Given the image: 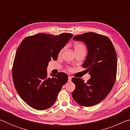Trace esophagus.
I'll return each mask as SVG.
<instances>
[{"label": "esophagus", "instance_id": "34e87169", "mask_svg": "<svg viewBox=\"0 0 130 130\" xmlns=\"http://www.w3.org/2000/svg\"><path fill=\"white\" fill-rule=\"evenodd\" d=\"M72 80V77L69 76L68 77V81H71Z\"/></svg>", "mask_w": 130, "mask_h": 130}]
</instances>
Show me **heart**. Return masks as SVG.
Listing matches in <instances>:
<instances>
[{"instance_id":"heart-1","label":"heart","mask_w":130,"mask_h":130,"mask_svg":"<svg viewBox=\"0 0 130 130\" xmlns=\"http://www.w3.org/2000/svg\"><path fill=\"white\" fill-rule=\"evenodd\" d=\"M74 51H75L76 53L77 52H81V51H84V52H86V47L84 45H83V43H81L80 42H75L74 44ZM63 49H62L60 51V53H62V52L63 51ZM67 69L68 70H70V68L69 67H67Z\"/></svg>"}]
</instances>
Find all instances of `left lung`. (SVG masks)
Returning <instances> with one entry per match:
<instances>
[{
	"instance_id": "obj_1",
	"label": "left lung",
	"mask_w": 130,
	"mask_h": 130,
	"mask_svg": "<svg viewBox=\"0 0 130 130\" xmlns=\"http://www.w3.org/2000/svg\"><path fill=\"white\" fill-rule=\"evenodd\" d=\"M73 39L87 46L88 55L83 68H87L91 77L87 83L72 78L76 85L72 96L78 104L91 107L104 100L113 87L117 73L115 49L108 37L95 32L78 35Z\"/></svg>"
}]
</instances>
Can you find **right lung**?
Masks as SVG:
<instances>
[{
    "label": "right lung",
    "mask_w": 130,
    "mask_h": 130,
    "mask_svg": "<svg viewBox=\"0 0 130 130\" xmlns=\"http://www.w3.org/2000/svg\"><path fill=\"white\" fill-rule=\"evenodd\" d=\"M73 37L41 33L23 39L13 62V82L21 98L34 109L44 110L56 102L61 88L68 81L63 72L47 77L48 62L56 60L59 52Z\"/></svg>",
    "instance_id": "obj_1"
}]
</instances>
